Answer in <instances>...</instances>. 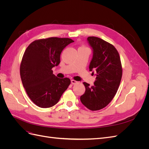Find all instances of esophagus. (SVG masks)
I'll use <instances>...</instances> for the list:
<instances>
[{
	"mask_svg": "<svg viewBox=\"0 0 149 149\" xmlns=\"http://www.w3.org/2000/svg\"><path fill=\"white\" fill-rule=\"evenodd\" d=\"M71 84H77L78 83V81H75L74 79H72L71 81Z\"/></svg>",
	"mask_w": 149,
	"mask_h": 149,
	"instance_id": "34e87169",
	"label": "esophagus"
}]
</instances>
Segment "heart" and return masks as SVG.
<instances>
[{
    "mask_svg": "<svg viewBox=\"0 0 149 149\" xmlns=\"http://www.w3.org/2000/svg\"><path fill=\"white\" fill-rule=\"evenodd\" d=\"M80 48H86V47H81Z\"/></svg>",
    "mask_w": 149,
    "mask_h": 149,
    "instance_id": "1",
    "label": "heart"
}]
</instances>
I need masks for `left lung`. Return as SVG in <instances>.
Returning a JSON list of instances; mask_svg holds the SVG:
<instances>
[{
  "label": "left lung",
  "mask_w": 149,
  "mask_h": 149,
  "mask_svg": "<svg viewBox=\"0 0 149 149\" xmlns=\"http://www.w3.org/2000/svg\"><path fill=\"white\" fill-rule=\"evenodd\" d=\"M93 49L89 71H96L94 85L84 82L85 92L80 97L83 104L91 111H98L107 106L115 96L123 75L119 54L112 44L100 38L89 37Z\"/></svg>",
  "instance_id": "left-lung-1"
}]
</instances>
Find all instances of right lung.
<instances>
[{"label": "right lung", "mask_w": 149, "mask_h": 149, "mask_svg": "<svg viewBox=\"0 0 149 149\" xmlns=\"http://www.w3.org/2000/svg\"><path fill=\"white\" fill-rule=\"evenodd\" d=\"M72 42L68 38L36 40L25 51L20 67L22 82L31 101L38 107L55 106L70 84L68 78H57L52 69L60 64L62 50Z\"/></svg>", "instance_id": "obj_1"}]
</instances>
